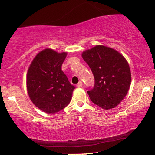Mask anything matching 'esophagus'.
Masks as SVG:
<instances>
[{"label":"esophagus","mask_w":155,"mask_h":155,"mask_svg":"<svg viewBox=\"0 0 155 155\" xmlns=\"http://www.w3.org/2000/svg\"><path fill=\"white\" fill-rule=\"evenodd\" d=\"M82 85H83L82 82H81V81H79V82L77 84V85H76V87H77L80 88V87H82Z\"/></svg>","instance_id":"esophagus-1"}]
</instances>
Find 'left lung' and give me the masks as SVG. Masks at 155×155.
Returning <instances> with one entry per match:
<instances>
[{"label": "left lung", "mask_w": 155, "mask_h": 155, "mask_svg": "<svg viewBox=\"0 0 155 155\" xmlns=\"http://www.w3.org/2000/svg\"><path fill=\"white\" fill-rule=\"evenodd\" d=\"M81 56L95 78L93 87L87 91L90 100L106 110L116 107L130 86L131 73L127 60L115 49L102 45L84 51Z\"/></svg>", "instance_id": "8db88e82"}]
</instances>
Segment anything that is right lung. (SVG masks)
<instances>
[{"label":"right lung","instance_id":"add662e5","mask_svg":"<svg viewBox=\"0 0 155 155\" xmlns=\"http://www.w3.org/2000/svg\"><path fill=\"white\" fill-rule=\"evenodd\" d=\"M66 55V52L44 49L35 57L27 73L30 98L36 107L47 114L61 111L71 100L75 87L61 69Z\"/></svg>","mask_w":155,"mask_h":155}]
</instances>
